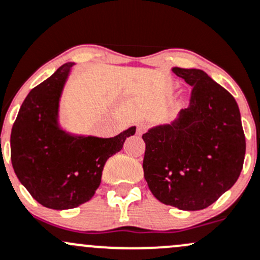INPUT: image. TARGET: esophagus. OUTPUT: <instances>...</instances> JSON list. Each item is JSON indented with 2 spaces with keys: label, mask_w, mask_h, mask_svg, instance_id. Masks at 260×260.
<instances>
[{
  "label": "esophagus",
  "mask_w": 260,
  "mask_h": 260,
  "mask_svg": "<svg viewBox=\"0 0 260 260\" xmlns=\"http://www.w3.org/2000/svg\"><path fill=\"white\" fill-rule=\"evenodd\" d=\"M147 124H144V123H139L137 125V133L138 135H143L144 132H147Z\"/></svg>",
  "instance_id": "obj_1"
}]
</instances>
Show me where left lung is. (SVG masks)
Returning a JSON list of instances; mask_svg holds the SVG:
<instances>
[{
  "instance_id": "left-lung-1",
  "label": "left lung",
  "mask_w": 260,
  "mask_h": 260,
  "mask_svg": "<svg viewBox=\"0 0 260 260\" xmlns=\"http://www.w3.org/2000/svg\"><path fill=\"white\" fill-rule=\"evenodd\" d=\"M192 86L189 107L178 118L142 136L143 171L152 194L167 206L201 210L238 179L245 136L234 97L204 71L172 68Z\"/></svg>"
}]
</instances>
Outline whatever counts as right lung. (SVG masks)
I'll return each mask as SVG.
<instances>
[{
    "label": "right lung",
    "mask_w": 260,
    "mask_h": 260,
    "mask_svg": "<svg viewBox=\"0 0 260 260\" xmlns=\"http://www.w3.org/2000/svg\"><path fill=\"white\" fill-rule=\"evenodd\" d=\"M73 64L61 66L27 94L11 132L16 176L38 203L57 210L88 202L108 158L136 133L131 127L116 137L100 138L71 135L59 127V100Z\"/></svg>",
    "instance_id": "obj_1"
}]
</instances>
